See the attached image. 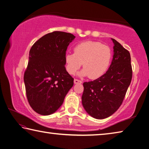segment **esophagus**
Returning <instances> with one entry per match:
<instances>
[{
	"label": "esophagus",
	"mask_w": 149,
	"mask_h": 149,
	"mask_svg": "<svg viewBox=\"0 0 149 149\" xmlns=\"http://www.w3.org/2000/svg\"><path fill=\"white\" fill-rule=\"evenodd\" d=\"M82 83L81 81H80L79 79H74V84H81Z\"/></svg>",
	"instance_id": "1"
}]
</instances>
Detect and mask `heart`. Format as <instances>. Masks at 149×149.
I'll list each match as a JSON object with an SVG mask.
<instances>
[{
    "mask_svg": "<svg viewBox=\"0 0 149 149\" xmlns=\"http://www.w3.org/2000/svg\"><path fill=\"white\" fill-rule=\"evenodd\" d=\"M74 53L65 56V68L70 74H75L80 67L79 75L98 79L104 75L110 66L112 52L110 48L98 41H87L75 45Z\"/></svg>",
    "mask_w": 149,
    "mask_h": 149,
    "instance_id": "heart-1",
    "label": "heart"
}]
</instances>
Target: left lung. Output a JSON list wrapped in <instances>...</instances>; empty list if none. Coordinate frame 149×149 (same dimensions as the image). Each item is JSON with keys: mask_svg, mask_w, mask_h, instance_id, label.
I'll return each instance as SVG.
<instances>
[{"mask_svg": "<svg viewBox=\"0 0 149 149\" xmlns=\"http://www.w3.org/2000/svg\"><path fill=\"white\" fill-rule=\"evenodd\" d=\"M111 39L114 43V54L110 68L100 77L83 84V107L96 119H104L117 111L132 78L129 51L114 39Z\"/></svg>", "mask_w": 149, "mask_h": 149, "instance_id": "1", "label": "left lung"}]
</instances>
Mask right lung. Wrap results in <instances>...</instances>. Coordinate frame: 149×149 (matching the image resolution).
Listing matches in <instances>:
<instances>
[{
    "mask_svg": "<svg viewBox=\"0 0 149 149\" xmlns=\"http://www.w3.org/2000/svg\"><path fill=\"white\" fill-rule=\"evenodd\" d=\"M75 37L53 31L42 36L31 48L24 80L27 100L35 112L43 116L54 113L74 85L65 68V51Z\"/></svg>",
    "mask_w": 149,
    "mask_h": 149,
    "instance_id": "right-lung-1",
    "label": "right lung"
}]
</instances>
